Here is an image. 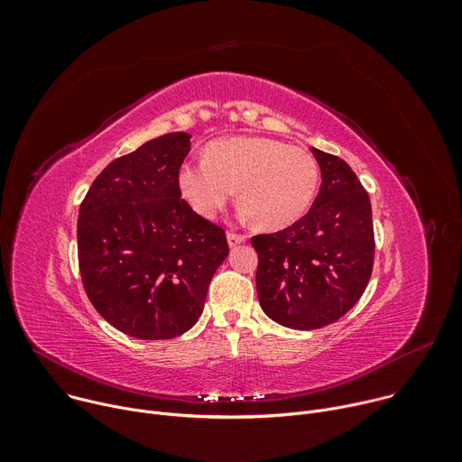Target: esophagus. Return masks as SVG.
<instances>
[{"label":"esophagus","mask_w":462,"mask_h":462,"mask_svg":"<svg viewBox=\"0 0 462 462\" xmlns=\"http://www.w3.org/2000/svg\"><path fill=\"white\" fill-rule=\"evenodd\" d=\"M226 239H228V245H230V246H237V245H241V243L246 241V236L236 234V232H228V234H226Z\"/></svg>","instance_id":"esophagus-1"}]
</instances>
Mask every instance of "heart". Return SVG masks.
<instances>
[{
	"instance_id": "b5f03b06",
	"label": "heart",
	"mask_w": 462,
	"mask_h": 462,
	"mask_svg": "<svg viewBox=\"0 0 462 462\" xmlns=\"http://www.w3.org/2000/svg\"><path fill=\"white\" fill-rule=\"evenodd\" d=\"M177 186L188 207L205 219L216 217L234 197L246 217L263 230H283L310 208L319 186L316 159L267 137H225L210 143L205 159L186 161Z\"/></svg>"
}]
</instances>
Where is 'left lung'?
<instances>
[{
  "label": "left lung",
  "mask_w": 462,
  "mask_h": 462,
  "mask_svg": "<svg viewBox=\"0 0 462 462\" xmlns=\"http://www.w3.org/2000/svg\"><path fill=\"white\" fill-rule=\"evenodd\" d=\"M321 186L294 225L252 237L261 309L280 325L312 331L340 319L364 294L374 259L371 201L351 166L310 148Z\"/></svg>",
  "instance_id": "left-lung-1"
}]
</instances>
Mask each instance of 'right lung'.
I'll return each instance as SVG.
<instances>
[{
	"mask_svg": "<svg viewBox=\"0 0 462 462\" xmlns=\"http://www.w3.org/2000/svg\"><path fill=\"white\" fill-rule=\"evenodd\" d=\"M188 153L182 131L148 141L109 162L80 205L86 294L106 321L139 340H170L191 328L230 250L225 230L179 193Z\"/></svg>",
	"mask_w": 462,
	"mask_h": 462,
	"instance_id": "obj_1",
	"label": "right lung"
}]
</instances>
